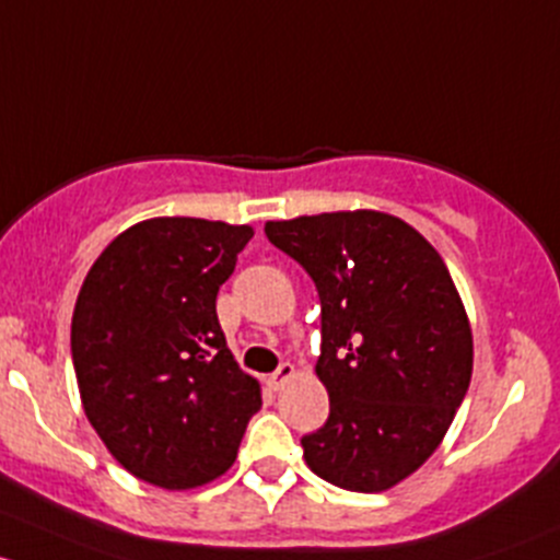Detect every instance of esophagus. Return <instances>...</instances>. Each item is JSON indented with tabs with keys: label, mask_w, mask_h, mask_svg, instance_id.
I'll use <instances>...</instances> for the list:
<instances>
[{
	"label": "esophagus",
	"mask_w": 560,
	"mask_h": 560,
	"mask_svg": "<svg viewBox=\"0 0 560 560\" xmlns=\"http://www.w3.org/2000/svg\"><path fill=\"white\" fill-rule=\"evenodd\" d=\"M291 377H293V364H288V361H285V364H280L272 374H269L267 383H269V388H272V390H280L282 385H285Z\"/></svg>",
	"instance_id": "1"
}]
</instances>
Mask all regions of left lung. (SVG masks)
Wrapping results in <instances>:
<instances>
[{
  "label": "left lung",
  "instance_id": "left-lung-1",
  "mask_svg": "<svg viewBox=\"0 0 560 560\" xmlns=\"http://www.w3.org/2000/svg\"><path fill=\"white\" fill-rule=\"evenodd\" d=\"M269 242L320 296L328 420L302 436L315 475L377 493L412 475L451 429L471 380V328L440 253L374 210L269 221Z\"/></svg>",
  "mask_w": 560,
  "mask_h": 560
}]
</instances>
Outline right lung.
Segmentation results:
<instances>
[{
    "mask_svg": "<svg viewBox=\"0 0 560 560\" xmlns=\"http://www.w3.org/2000/svg\"><path fill=\"white\" fill-rule=\"evenodd\" d=\"M250 226L153 218L115 237L85 275L72 364L91 425L124 469L186 491L234 464L261 388L226 348L218 288Z\"/></svg>",
    "mask_w": 560,
    "mask_h": 560,
    "instance_id": "1",
    "label": "right lung"
}]
</instances>
